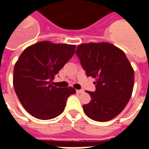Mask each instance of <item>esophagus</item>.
I'll use <instances>...</instances> for the list:
<instances>
[{"label":"esophagus","mask_w":149,"mask_h":149,"mask_svg":"<svg viewBox=\"0 0 149 149\" xmlns=\"http://www.w3.org/2000/svg\"><path fill=\"white\" fill-rule=\"evenodd\" d=\"M76 92H77V93L80 94V93H84V90H77Z\"/></svg>","instance_id":"34e87169"}]
</instances>
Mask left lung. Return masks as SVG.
I'll use <instances>...</instances> for the list:
<instances>
[{"mask_svg": "<svg viewBox=\"0 0 149 149\" xmlns=\"http://www.w3.org/2000/svg\"><path fill=\"white\" fill-rule=\"evenodd\" d=\"M76 55L87 77L95 78V92L87 91L92 100L83 105L92 120L109 121L127 105L133 93L134 71L124 51L108 42L82 44Z\"/></svg>", "mask_w": 149, "mask_h": 149, "instance_id": "obj_1", "label": "left lung"}]
</instances>
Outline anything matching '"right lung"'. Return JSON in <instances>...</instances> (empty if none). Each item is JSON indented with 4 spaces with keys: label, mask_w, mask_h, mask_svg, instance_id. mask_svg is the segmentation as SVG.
Listing matches in <instances>:
<instances>
[{
    "label": "right lung",
    "mask_w": 149,
    "mask_h": 149,
    "mask_svg": "<svg viewBox=\"0 0 149 149\" xmlns=\"http://www.w3.org/2000/svg\"><path fill=\"white\" fill-rule=\"evenodd\" d=\"M76 46L40 41L29 46L14 66L13 87L24 109L33 117L49 120L64 111L73 87L53 85L54 77L74 53Z\"/></svg>",
    "instance_id": "add662e5"
}]
</instances>
